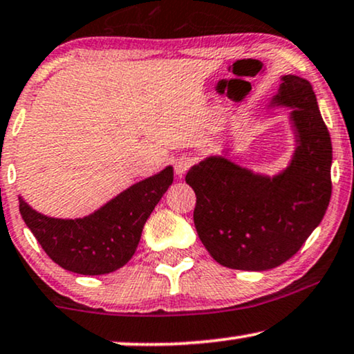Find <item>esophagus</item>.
Listing matches in <instances>:
<instances>
[{
    "instance_id": "esophagus-1",
    "label": "esophagus",
    "mask_w": 354,
    "mask_h": 354,
    "mask_svg": "<svg viewBox=\"0 0 354 354\" xmlns=\"http://www.w3.org/2000/svg\"><path fill=\"white\" fill-rule=\"evenodd\" d=\"M189 167H191V160L187 157H180L176 162H174V171H176V174L180 178L187 171V169H189Z\"/></svg>"
}]
</instances>
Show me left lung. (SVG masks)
<instances>
[{"label":"left lung","instance_id":"left-lung-1","mask_svg":"<svg viewBox=\"0 0 354 354\" xmlns=\"http://www.w3.org/2000/svg\"><path fill=\"white\" fill-rule=\"evenodd\" d=\"M268 106L291 108L296 149L275 176L254 173L212 155L186 183L196 192L194 225L216 262L236 270H268L293 257L322 221L332 196V142L313 86L281 77Z\"/></svg>","mask_w":354,"mask_h":354}]
</instances>
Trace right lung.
<instances>
[{"label":"right lung","mask_w":354,"mask_h":354,"mask_svg":"<svg viewBox=\"0 0 354 354\" xmlns=\"http://www.w3.org/2000/svg\"><path fill=\"white\" fill-rule=\"evenodd\" d=\"M173 183V168L136 183L84 218H53L19 196L22 220L51 261L81 275H103L134 256L145 221Z\"/></svg>","instance_id":"1"}]
</instances>
